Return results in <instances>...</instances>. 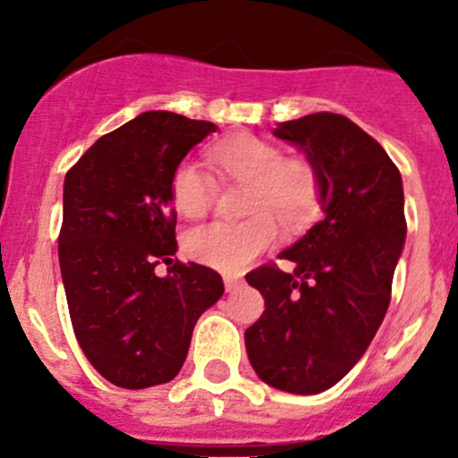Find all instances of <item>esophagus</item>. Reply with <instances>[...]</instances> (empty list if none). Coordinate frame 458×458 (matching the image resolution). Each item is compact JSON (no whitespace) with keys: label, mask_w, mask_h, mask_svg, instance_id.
I'll return each instance as SVG.
<instances>
[{"label":"esophagus","mask_w":458,"mask_h":458,"mask_svg":"<svg viewBox=\"0 0 458 458\" xmlns=\"http://www.w3.org/2000/svg\"><path fill=\"white\" fill-rule=\"evenodd\" d=\"M242 284H243V281L239 279V276L224 275V285H225V290H228V293H234L237 288H242Z\"/></svg>","instance_id":"obj_1"}]
</instances>
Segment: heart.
<instances>
[{
	"mask_svg": "<svg viewBox=\"0 0 458 458\" xmlns=\"http://www.w3.org/2000/svg\"><path fill=\"white\" fill-rule=\"evenodd\" d=\"M210 164L225 179L248 183L242 221H210L191 230L186 250L195 261L219 270H242L252 257L276 239V222L299 228L317 210L318 179L303 161L285 159L272 143L252 135H234L208 148ZM215 183L201 164L186 159L173 170L170 201L186 219H199L210 210Z\"/></svg>",
	"mask_w": 458,
	"mask_h": 458,
	"instance_id": "heart-1",
	"label": "heart"
}]
</instances>
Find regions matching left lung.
Returning a JSON list of instances; mask_svg holds the SVG:
<instances>
[{
	"instance_id": "8db88e82",
	"label": "left lung",
	"mask_w": 458,
	"mask_h": 458,
	"mask_svg": "<svg viewBox=\"0 0 458 458\" xmlns=\"http://www.w3.org/2000/svg\"><path fill=\"white\" fill-rule=\"evenodd\" d=\"M275 137L315 170L321 221L281 252L293 272L261 266L246 275L266 301L246 350L263 383L318 394L357 366L390 306L405 243L403 182L381 143L344 114L284 122Z\"/></svg>"
}]
</instances>
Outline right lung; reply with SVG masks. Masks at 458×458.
Listing matches in <instances>:
<instances>
[{
    "label": "right lung",
    "instance_id": "right-lung-1",
    "mask_svg": "<svg viewBox=\"0 0 458 458\" xmlns=\"http://www.w3.org/2000/svg\"><path fill=\"white\" fill-rule=\"evenodd\" d=\"M216 126L150 110L99 137L64 179L59 267L77 341L126 390L177 377L203 312L224 281L177 252L170 177ZM164 260L169 275L154 267Z\"/></svg>",
    "mask_w": 458,
    "mask_h": 458
}]
</instances>
